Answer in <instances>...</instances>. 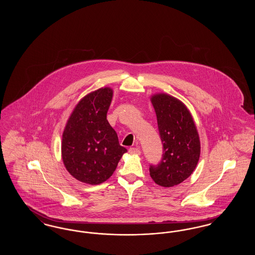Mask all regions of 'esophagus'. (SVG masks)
Segmentation results:
<instances>
[{
  "mask_svg": "<svg viewBox=\"0 0 255 255\" xmlns=\"http://www.w3.org/2000/svg\"><path fill=\"white\" fill-rule=\"evenodd\" d=\"M129 153L132 154V155H139L140 154V150L138 148H134L132 147L129 149Z\"/></svg>",
  "mask_w": 255,
  "mask_h": 255,
  "instance_id": "obj_1",
  "label": "esophagus"
}]
</instances>
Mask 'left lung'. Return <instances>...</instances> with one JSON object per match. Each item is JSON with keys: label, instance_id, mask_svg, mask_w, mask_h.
Wrapping results in <instances>:
<instances>
[{"label": "left lung", "instance_id": "8db88e82", "mask_svg": "<svg viewBox=\"0 0 255 255\" xmlns=\"http://www.w3.org/2000/svg\"><path fill=\"white\" fill-rule=\"evenodd\" d=\"M157 115L162 157L149 167L150 176L160 186L170 187L186 180L199 161L201 144L190 112L175 97L158 94L151 97Z\"/></svg>", "mask_w": 255, "mask_h": 255}]
</instances>
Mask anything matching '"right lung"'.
Returning <instances> with one entry per match:
<instances>
[{"instance_id": "1", "label": "right lung", "mask_w": 255, "mask_h": 255, "mask_svg": "<svg viewBox=\"0 0 255 255\" xmlns=\"http://www.w3.org/2000/svg\"><path fill=\"white\" fill-rule=\"evenodd\" d=\"M112 97L113 90L107 87L90 93L78 102L66 124L62 158L66 169L80 182L107 181L127 152L107 121Z\"/></svg>"}]
</instances>
